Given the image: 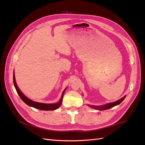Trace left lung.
I'll return each mask as SVG.
<instances>
[{"label": "left lung", "mask_w": 145, "mask_h": 145, "mask_svg": "<svg viewBox=\"0 0 145 145\" xmlns=\"http://www.w3.org/2000/svg\"><path fill=\"white\" fill-rule=\"evenodd\" d=\"M126 96H124L123 97H122L121 99H119L118 100L116 101V102H112V103H108L105 105H103V106H91V105H89L90 107H91L93 109H98V110H100V111H102V110H106V109H110L114 106H116V105H119L123 100L125 99Z\"/></svg>", "instance_id": "left-lung-1"}]
</instances>
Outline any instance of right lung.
<instances>
[{"label":"right lung","mask_w":145,"mask_h":145,"mask_svg":"<svg viewBox=\"0 0 145 145\" xmlns=\"http://www.w3.org/2000/svg\"><path fill=\"white\" fill-rule=\"evenodd\" d=\"M13 82H14V85L15 88L17 91V93H18V94L20 96V97L21 98V99L26 104L28 105V106H32L34 108L40 109V110L51 111V110H55V109H57L58 108H59L60 106L61 105V104H62V103L63 96L64 92H65L66 88L64 90V91L63 92L62 95V97H61V99H60V100L59 102L56 103H53V104L42 103H39V102H34V101L27 98L22 93L20 90L19 89V88H18V86H17V84H16V80H15V76H14V72L13 73Z\"/></svg>","instance_id":"obj_1"}]
</instances>
